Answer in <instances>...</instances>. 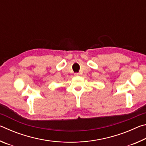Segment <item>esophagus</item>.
<instances>
[{"mask_svg":"<svg viewBox=\"0 0 146 146\" xmlns=\"http://www.w3.org/2000/svg\"><path fill=\"white\" fill-rule=\"evenodd\" d=\"M79 75H80V73H76L75 74V76H79Z\"/></svg>","mask_w":146,"mask_h":146,"instance_id":"esophagus-1","label":"esophagus"}]
</instances>
